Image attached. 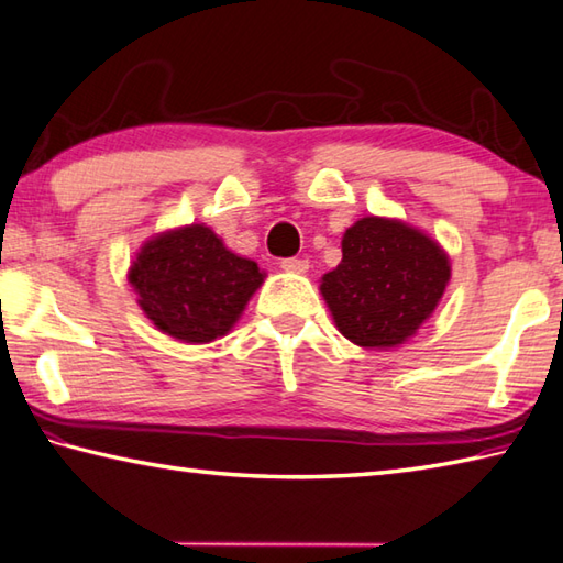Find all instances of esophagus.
Returning <instances> with one entry per match:
<instances>
[{
  "instance_id": "34e87169",
  "label": "esophagus",
  "mask_w": 563,
  "mask_h": 563,
  "mask_svg": "<svg viewBox=\"0 0 563 563\" xmlns=\"http://www.w3.org/2000/svg\"><path fill=\"white\" fill-rule=\"evenodd\" d=\"M280 268L288 271V273H305V271H308V261H305V258H283Z\"/></svg>"
}]
</instances>
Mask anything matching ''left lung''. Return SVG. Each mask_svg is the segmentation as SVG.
<instances>
[{
  "mask_svg": "<svg viewBox=\"0 0 563 563\" xmlns=\"http://www.w3.org/2000/svg\"><path fill=\"white\" fill-rule=\"evenodd\" d=\"M451 280V263L426 233L366 217L346 229L342 263L322 278L336 330L360 346H396L421 327Z\"/></svg>",
  "mask_w": 563,
  "mask_h": 563,
  "instance_id": "obj_1",
  "label": "left lung"
}]
</instances>
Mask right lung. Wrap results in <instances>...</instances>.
Returning a JSON list of instances; mask_svg holds the SVG:
<instances>
[{
    "mask_svg": "<svg viewBox=\"0 0 563 563\" xmlns=\"http://www.w3.org/2000/svg\"><path fill=\"white\" fill-rule=\"evenodd\" d=\"M140 308L162 332L203 344L227 334L263 283L258 265L231 253L201 223L145 243L130 268Z\"/></svg>",
    "mask_w": 563,
    "mask_h": 563,
    "instance_id": "add662e5",
    "label": "right lung"
}]
</instances>
